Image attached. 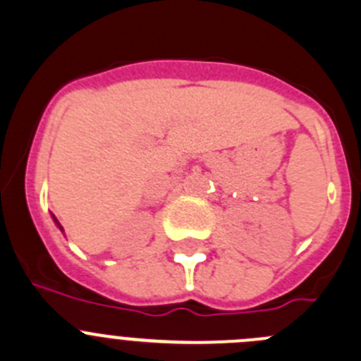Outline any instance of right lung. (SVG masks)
Listing matches in <instances>:
<instances>
[{
    "mask_svg": "<svg viewBox=\"0 0 361 361\" xmlns=\"http://www.w3.org/2000/svg\"><path fill=\"white\" fill-rule=\"evenodd\" d=\"M51 216H53V214H51ZM53 221H55V226H57V227H59V229H61V231H62V233H64V229H62V226H61V224H59V220H57V218L53 216Z\"/></svg>",
    "mask_w": 361,
    "mask_h": 361,
    "instance_id": "right-lung-1",
    "label": "right lung"
}]
</instances>
